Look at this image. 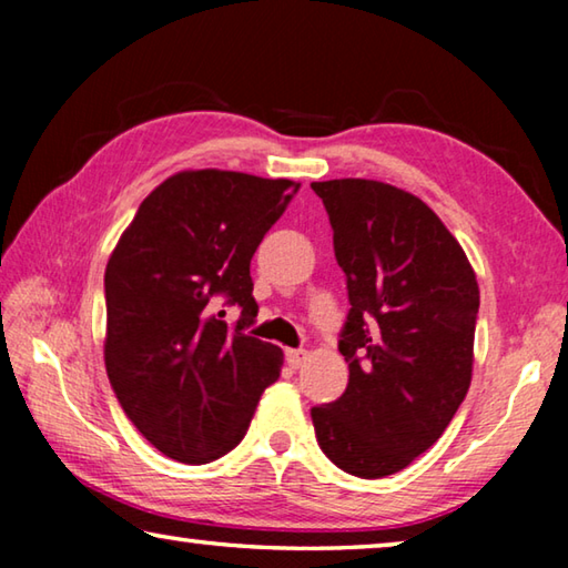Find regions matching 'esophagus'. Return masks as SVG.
I'll return each mask as SVG.
<instances>
[{
  "label": "esophagus",
  "instance_id": "esophagus-1",
  "mask_svg": "<svg viewBox=\"0 0 568 568\" xmlns=\"http://www.w3.org/2000/svg\"><path fill=\"white\" fill-rule=\"evenodd\" d=\"M305 358H307L305 351H287L285 353V361H287V365H291V368H301Z\"/></svg>",
  "mask_w": 568,
  "mask_h": 568
}]
</instances>
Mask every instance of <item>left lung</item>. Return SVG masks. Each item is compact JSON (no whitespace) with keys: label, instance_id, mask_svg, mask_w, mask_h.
Here are the masks:
<instances>
[{"label":"left lung","instance_id":"left-lung-1","mask_svg":"<svg viewBox=\"0 0 568 568\" xmlns=\"http://www.w3.org/2000/svg\"><path fill=\"white\" fill-rule=\"evenodd\" d=\"M333 227L351 311L343 396L311 410L323 454L383 478L428 450L470 386L478 283L423 200L378 180L311 182Z\"/></svg>","mask_w":568,"mask_h":568}]
</instances>
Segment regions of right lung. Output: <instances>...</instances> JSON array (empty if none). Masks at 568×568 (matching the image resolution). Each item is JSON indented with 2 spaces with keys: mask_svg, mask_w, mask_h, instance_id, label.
Instances as JSON below:
<instances>
[{
  "mask_svg": "<svg viewBox=\"0 0 568 568\" xmlns=\"http://www.w3.org/2000/svg\"><path fill=\"white\" fill-rule=\"evenodd\" d=\"M293 180L187 170L142 200L104 271V365L122 410L162 454L210 464L247 434L283 351L255 323L250 261L297 192ZM237 304L235 329L216 305Z\"/></svg>",
  "mask_w": 568,
  "mask_h": 568,
  "instance_id": "1",
  "label": "right lung"
}]
</instances>
